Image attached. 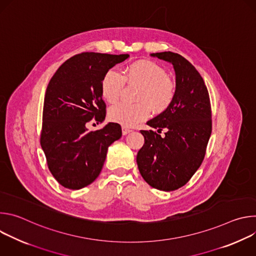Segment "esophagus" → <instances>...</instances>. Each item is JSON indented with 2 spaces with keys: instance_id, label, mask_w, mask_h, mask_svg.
Returning <instances> with one entry per match:
<instances>
[{
  "instance_id": "esophagus-1",
  "label": "esophagus",
  "mask_w": 256,
  "mask_h": 256,
  "mask_svg": "<svg viewBox=\"0 0 256 256\" xmlns=\"http://www.w3.org/2000/svg\"><path fill=\"white\" fill-rule=\"evenodd\" d=\"M130 132H132V130H130V128H128V126H122V134H124V136L130 134Z\"/></svg>"
}]
</instances>
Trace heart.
Segmentation results:
<instances>
[{"mask_svg": "<svg viewBox=\"0 0 256 256\" xmlns=\"http://www.w3.org/2000/svg\"><path fill=\"white\" fill-rule=\"evenodd\" d=\"M124 82L138 84L136 100L130 104L120 102L109 109L108 116L124 126H132L148 118L152 109L163 112L172 104L176 95V83L158 64L140 60L126 66L122 75L114 68L108 70L101 81V94L108 103H116L122 94Z\"/></svg>", "mask_w": 256, "mask_h": 256, "instance_id": "b5f03b06", "label": "heart"}]
</instances>
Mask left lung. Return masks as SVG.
Instances as JSON below:
<instances>
[{
	"label": "left lung",
	"instance_id": "left-lung-1",
	"mask_svg": "<svg viewBox=\"0 0 256 256\" xmlns=\"http://www.w3.org/2000/svg\"><path fill=\"white\" fill-rule=\"evenodd\" d=\"M151 56L173 64L176 95L165 112L147 122L157 132L140 130L144 144L136 163L149 186L171 192L186 184L202 163L212 134L210 101L204 79L186 58L171 52ZM163 128L166 132L161 137Z\"/></svg>",
	"mask_w": 256,
	"mask_h": 256
}]
</instances>
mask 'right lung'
<instances>
[{
  "mask_svg": "<svg viewBox=\"0 0 256 256\" xmlns=\"http://www.w3.org/2000/svg\"><path fill=\"white\" fill-rule=\"evenodd\" d=\"M128 54L82 52L66 60L50 79L44 103L40 144L50 171L60 186L81 190L98 177L108 147L122 136V126L109 122L88 132L92 120H105L101 81L105 72Z\"/></svg>",
  "mask_w": 256,
  "mask_h": 256,
  "instance_id": "right-lung-1",
  "label": "right lung"
}]
</instances>
